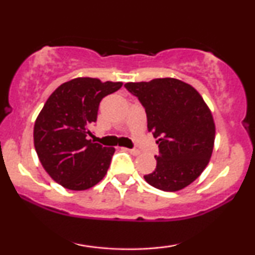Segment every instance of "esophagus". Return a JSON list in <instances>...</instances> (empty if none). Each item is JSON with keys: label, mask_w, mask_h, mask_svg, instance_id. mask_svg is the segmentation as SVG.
<instances>
[{"label": "esophagus", "mask_w": 255, "mask_h": 255, "mask_svg": "<svg viewBox=\"0 0 255 255\" xmlns=\"http://www.w3.org/2000/svg\"><path fill=\"white\" fill-rule=\"evenodd\" d=\"M129 153L133 154V156H137V154H140V151L136 150V148H126Z\"/></svg>", "instance_id": "1"}]
</instances>
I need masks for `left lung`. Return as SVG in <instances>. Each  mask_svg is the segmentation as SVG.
Listing matches in <instances>:
<instances>
[{
	"label": "left lung",
	"instance_id": "obj_1",
	"mask_svg": "<svg viewBox=\"0 0 255 255\" xmlns=\"http://www.w3.org/2000/svg\"><path fill=\"white\" fill-rule=\"evenodd\" d=\"M125 87L144 107L148 130L158 137L157 166L145 175L146 182L164 192L191 184L206 168L215 142V122L204 99L191 85L172 78Z\"/></svg>",
	"mask_w": 255,
	"mask_h": 255
}]
</instances>
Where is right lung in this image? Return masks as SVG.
<instances>
[{
	"label": "right lung",
	"instance_id": "obj_1",
	"mask_svg": "<svg viewBox=\"0 0 255 255\" xmlns=\"http://www.w3.org/2000/svg\"><path fill=\"white\" fill-rule=\"evenodd\" d=\"M122 83L77 78L58 86L34 124V147L55 182L72 191L97 184L107 174L115 148L87 139L97 121L99 103Z\"/></svg>",
	"mask_w": 255,
	"mask_h": 255
}]
</instances>
